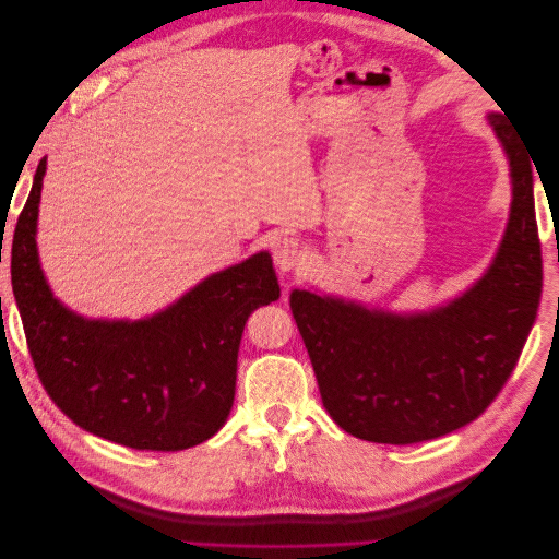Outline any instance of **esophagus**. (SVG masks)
I'll list each match as a JSON object with an SVG mask.
<instances>
[{"mask_svg":"<svg viewBox=\"0 0 559 559\" xmlns=\"http://www.w3.org/2000/svg\"><path fill=\"white\" fill-rule=\"evenodd\" d=\"M273 259L280 273H292V270H296L302 263V259H306V253H302V247L298 240L282 238L275 242Z\"/></svg>","mask_w":559,"mask_h":559,"instance_id":"34e87169","label":"esophagus"}]
</instances>
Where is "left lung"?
Here are the masks:
<instances>
[{
  "label": "left lung",
  "mask_w": 559,
  "mask_h": 559,
  "mask_svg": "<svg viewBox=\"0 0 559 559\" xmlns=\"http://www.w3.org/2000/svg\"><path fill=\"white\" fill-rule=\"evenodd\" d=\"M485 118L509 160L511 212L480 280L443 306L415 312L292 292L321 403L337 427L364 441L411 445L468 425L501 392L534 326L544 280L534 160L509 118Z\"/></svg>",
  "instance_id": "8db88e82"
}]
</instances>
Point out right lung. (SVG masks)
I'll use <instances>...</instances> for the list:
<instances>
[{"mask_svg":"<svg viewBox=\"0 0 559 559\" xmlns=\"http://www.w3.org/2000/svg\"><path fill=\"white\" fill-rule=\"evenodd\" d=\"M46 158L19 216L11 284L48 396L111 443L177 452L226 425L249 314L280 298L267 251L212 273L142 319H91L64 306L41 270L37 224Z\"/></svg>","mask_w":559,"mask_h":559,"instance_id":"add662e5","label":"right lung"}]
</instances>
